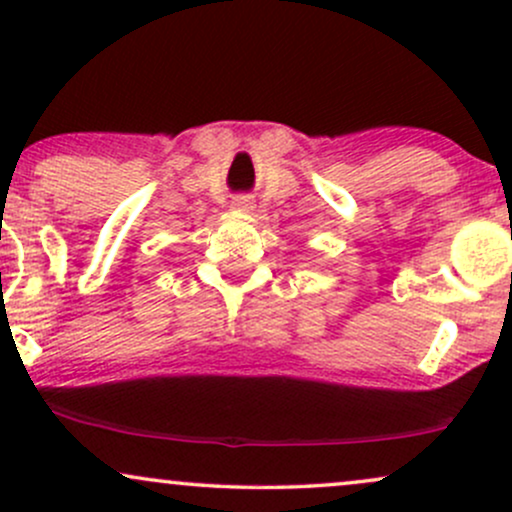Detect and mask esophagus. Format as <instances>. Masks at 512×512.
<instances>
[{"label": "esophagus", "instance_id": "obj_1", "mask_svg": "<svg viewBox=\"0 0 512 512\" xmlns=\"http://www.w3.org/2000/svg\"><path fill=\"white\" fill-rule=\"evenodd\" d=\"M231 207H233V211H238V214H252V211H255V199L252 197H233V202H231Z\"/></svg>", "mask_w": 512, "mask_h": 512}]
</instances>
